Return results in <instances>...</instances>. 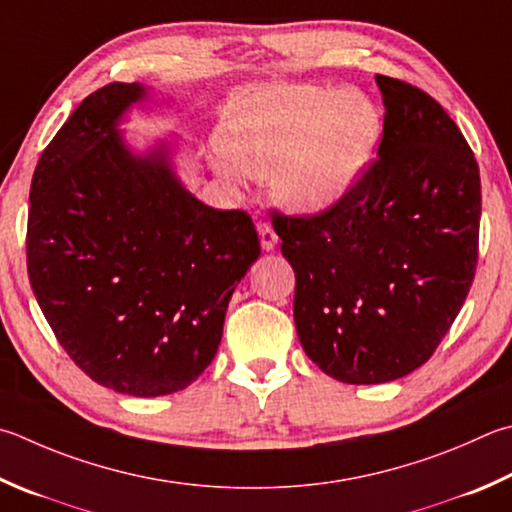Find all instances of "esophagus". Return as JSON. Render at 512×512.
Returning a JSON list of instances; mask_svg holds the SVG:
<instances>
[{"label": "esophagus", "mask_w": 512, "mask_h": 512, "mask_svg": "<svg viewBox=\"0 0 512 512\" xmlns=\"http://www.w3.org/2000/svg\"><path fill=\"white\" fill-rule=\"evenodd\" d=\"M257 232H259V244H262V248L266 250V253H271V250H275L277 246V232L273 230L271 224H257Z\"/></svg>", "instance_id": "obj_1"}]
</instances>
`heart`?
<instances>
[{"label":"heart","instance_id":"b5f03b06","mask_svg":"<svg viewBox=\"0 0 512 512\" xmlns=\"http://www.w3.org/2000/svg\"><path fill=\"white\" fill-rule=\"evenodd\" d=\"M383 138L376 102L358 89L282 85L232 107L215 170L232 185L266 176L277 206L313 215L345 199Z\"/></svg>","mask_w":512,"mask_h":512}]
</instances>
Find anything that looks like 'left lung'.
Here are the masks:
<instances>
[{"mask_svg":"<svg viewBox=\"0 0 512 512\" xmlns=\"http://www.w3.org/2000/svg\"><path fill=\"white\" fill-rule=\"evenodd\" d=\"M378 159L336 206L273 217L295 271V329L324 374L378 385L430 360L475 280L481 181L466 138L425 91L376 76Z\"/></svg>","mask_w":512,"mask_h":512,"instance_id":"8db88e82","label":"left lung"}]
</instances>
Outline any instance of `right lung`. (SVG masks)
Returning <instances> with one entry per match:
<instances>
[{
	"label": "right lung",
	"mask_w": 512,
	"mask_h": 512,
	"mask_svg": "<svg viewBox=\"0 0 512 512\" xmlns=\"http://www.w3.org/2000/svg\"><path fill=\"white\" fill-rule=\"evenodd\" d=\"M141 82L87 96L31 181L26 264L46 322L98 385L165 396L219 349L235 286L259 257L253 221L185 190L172 143L136 152L120 132Z\"/></svg>",
	"instance_id": "obj_1"
}]
</instances>
